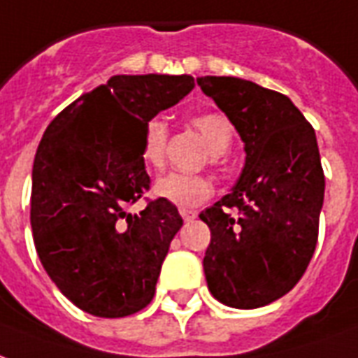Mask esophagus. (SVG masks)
Here are the masks:
<instances>
[{
  "label": "esophagus",
  "mask_w": 358,
  "mask_h": 358,
  "mask_svg": "<svg viewBox=\"0 0 358 358\" xmlns=\"http://www.w3.org/2000/svg\"><path fill=\"white\" fill-rule=\"evenodd\" d=\"M180 216L186 220V222H192V220L197 218V213H195V210H189V208H180Z\"/></svg>",
  "instance_id": "34e87169"
}]
</instances>
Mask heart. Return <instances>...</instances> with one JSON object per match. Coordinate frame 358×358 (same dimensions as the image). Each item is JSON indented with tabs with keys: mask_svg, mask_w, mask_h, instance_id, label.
I'll list each match as a JSON object with an SVG mask.
<instances>
[{
	"mask_svg": "<svg viewBox=\"0 0 358 358\" xmlns=\"http://www.w3.org/2000/svg\"><path fill=\"white\" fill-rule=\"evenodd\" d=\"M192 125L205 140L206 148L210 152V161L218 163L222 155L229 150L233 140V131L229 121L224 115L214 112L193 113ZM166 125L161 119H152L144 127V138H142V161L150 169H161L165 163V145H166ZM214 192L213 182L203 174H178L171 172L163 178H159L153 186V195L161 201H166L180 208H193L205 203Z\"/></svg>",
	"mask_w": 358,
	"mask_h": 358,
	"instance_id": "b5f03b06",
	"label": "heart"
}]
</instances>
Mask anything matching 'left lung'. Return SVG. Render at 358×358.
<instances>
[{
    "mask_svg": "<svg viewBox=\"0 0 358 358\" xmlns=\"http://www.w3.org/2000/svg\"><path fill=\"white\" fill-rule=\"evenodd\" d=\"M245 144L237 184L199 218L205 277L224 306L256 309L290 292L317 246L324 201L319 145L292 100L239 78H197Z\"/></svg>",
    "mask_w": 358,
    "mask_h": 358,
    "instance_id": "1",
    "label": "left lung"
}]
</instances>
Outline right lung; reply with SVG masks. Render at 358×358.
Listing matches in <instances>:
<instances>
[{"mask_svg": "<svg viewBox=\"0 0 358 358\" xmlns=\"http://www.w3.org/2000/svg\"><path fill=\"white\" fill-rule=\"evenodd\" d=\"M195 87L192 76H113L52 119L31 169V233L45 271L85 313L144 309L182 227L166 201L136 203L150 187L144 127Z\"/></svg>", "mask_w": 358, "mask_h": 358, "instance_id": "add662e5", "label": "right lung"}]
</instances>
